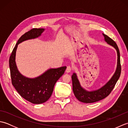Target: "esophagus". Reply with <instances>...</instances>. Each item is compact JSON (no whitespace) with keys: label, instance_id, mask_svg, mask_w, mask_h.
Wrapping results in <instances>:
<instances>
[{"label":"esophagus","instance_id":"esophagus-1","mask_svg":"<svg viewBox=\"0 0 128 128\" xmlns=\"http://www.w3.org/2000/svg\"><path fill=\"white\" fill-rule=\"evenodd\" d=\"M72 67L70 66H67V68H66V72H70L72 71Z\"/></svg>","mask_w":128,"mask_h":128}]
</instances>
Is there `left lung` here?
I'll list each match as a JSON object with an SVG mask.
<instances>
[{"label":"left lung","mask_w":128,"mask_h":128,"mask_svg":"<svg viewBox=\"0 0 128 128\" xmlns=\"http://www.w3.org/2000/svg\"><path fill=\"white\" fill-rule=\"evenodd\" d=\"M103 35L104 37L105 41L108 44L113 46L116 49V52H117L118 62L116 71L112 78L107 84H106V85L102 87L101 88L97 90L92 91H88L83 88L80 85L76 74L75 73H74L72 76V90L76 98L78 100H80V102L86 103H94L104 98L110 94V92H112L113 89L114 88L119 77H120L121 73V65L120 60V52H119L118 46L116 44V43L112 39H111L110 37L104 34H103Z\"/></svg>","instance_id":"1"}]
</instances>
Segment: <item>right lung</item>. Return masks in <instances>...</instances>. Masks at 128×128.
<instances>
[{
  "label": "right lung",
  "mask_w": 128,
  "mask_h": 128,
  "mask_svg": "<svg viewBox=\"0 0 128 128\" xmlns=\"http://www.w3.org/2000/svg\"><path fill=\"white\" fill-rule=\"evenodd\" d=\"M44 28H32L26 32L18 40L9 58L12 82L16 90L24 99L34 104L43 103L50 98L56 82L64 74L66 67L50 69L36 78H30L21 74L15 62L18 45L24 40L38 37Z\"/></svg>",
  "instance_id": "right-lung-1"
}]
</instances>
